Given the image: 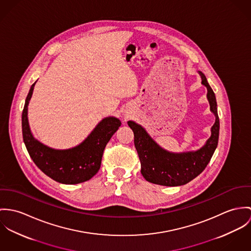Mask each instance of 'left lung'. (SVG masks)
Segmentation results:
<instances>
[{
    "instance_id": "8db88e82",
    "label": "left lung",
    "mask_w": 251,
    "mask_h": 251,
    "mask_svg": "<svg viewBox=\"0 0 251 251\" xmlns=\"http://www.w3.org/2000/svg\"><path fill=\"white\" fill-rule=\"evenodd\" d=\"M202 84L207 87V97L211 111L216 115V122L212 127V135L206 144L195 152L173 154L162 149L145 130L134 121H128L134 132V143L140 161V172L150 183L175 187L182 186L198 176L209 164L219 141L220 119L217 110L216 96L208 84L205 75L200 72Z\"/></svg>"
}]
</instances>
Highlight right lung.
<instances>
[{"label": "right lung", "mask_w": 251, "mask_h": 251, "mask_svg": "<svg viewBox=\"0 0 251 251\" xmlns=\"http://www.w3.org/2000/svg\"><path fill=\"white\" fill-rule=\"evenodd\" d=\"M35 83L30 86L22 112L23 139L31 160L43 173L61 184L73 185L91 179L101 167L104 149L120 127V120L115 117L103 119L87 139L74 148H49L32 137L28 126V101Z\"/></svg>", "instance_id": "add662e5"}]
</instances>
